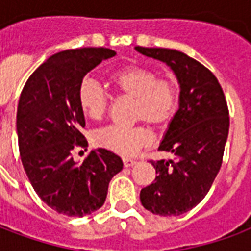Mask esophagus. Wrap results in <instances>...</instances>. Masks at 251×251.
Instances as JSON below:
<instances>
[{
	"label": "esophagus",
	"mask_w": 251,
	"mask_h": 251,
	"mask_svg": "<svg viewBox=\"0 0 251 251\" xmlns=\"http://www.w3.org/2000/svg\"><path fill=\"white\" fill-rule=\"evenodd\" d=\"M122 161H124V165H125V167H133V165L136 164V160H133V158L129 157H124L122 158Z\"/></svg>",
	"instance_id": "esophagus-1"
}]
</instances>
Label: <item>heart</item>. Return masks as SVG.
<instances>
[{
    "mask_svg": "<svg viewBox=\"0 0 251 251\" xmlns=\"http://www.w3.org/2000/svg\"><path fill=\"white\" fill-rule=\"evenodd\" d=\"M110 83L117 93L134 99L133 120L145 121L156 129L172 122L179 110V84L175 77L160 76L156 68L129 64L110 74ZM110 95L97 80L84 77L77 87V103L82 113L93 121L103 120L110 107ZM99 148L130 156L151 144V133L144 124L134 126L113 125L94 134Z\"/></svg>",
    "mask_w": 251,
    "mask_h": 251,
    "instance_id": "1",
    "label": "heart"
}]
</instances>
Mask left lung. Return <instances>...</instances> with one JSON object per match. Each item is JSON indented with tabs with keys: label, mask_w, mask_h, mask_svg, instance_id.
<instances>
[{
	"label": "left lung",
	"mask_w": 251,
	"mask_h": 251,
	"mask_svg": "<svg viewBox=\"0 0 251 251\" xmlns=\"http://www.w3.org/2000/svg\"><path fill=\"white\" fill-rule=\"evenodd\" d=\"M138 52L167 63L180 83V106L160 152L175 160L151 161L152 184L141 189L142 205L156 215L177 216L204 199L223 161L228 136V107L212 72L188 55L168 48L136 47Z\"/></svg>",
	"instance_id": "8db88e82"
}]
</instances>
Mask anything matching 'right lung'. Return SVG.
Segmentation results:
<instances>
[{"label": "right lung", "instance_id": "add662e5", "mask_svg": "<svg viewBox=\"0 0 251 251\" xmlns=\"http://www.w3.org/2000/svg\"><path fill=\"white\" fill-rule=\"evenodd\" d=\"M115 55L109 48L67 50L47 59L25 83L17 107L21 161L30 184L52 210L84 216L103 205L110 180L124 164L99 148L77 164L72 152L86 148V126L77 103L84 75Z\"/></svg>", "mask_w": 251, "mask_h": 251}]
</instances>
